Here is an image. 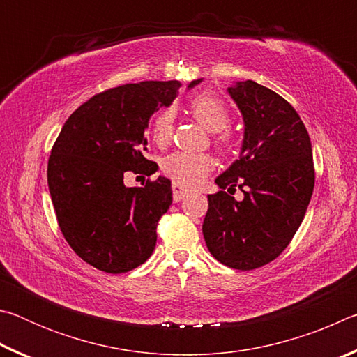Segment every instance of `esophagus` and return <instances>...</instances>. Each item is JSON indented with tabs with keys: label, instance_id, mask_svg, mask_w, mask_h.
Segmentation results:
<instances>
[{
	"label": "esophagus",
	"instance_id": "1",
	"mask_svg": "<svg viewBox=\"0 0 357 357\" xmlns=\"http://www.w3.org/2000/svg\"><path fill=\"white\" fill-rule=\"evenodd\" d=\"M172 190H173V200L176 203L183 200V198L187 195V189H184V187L178 183L172 184Z\"/></svg>",
	"mask_w": 357,
	"mask_h": 357
}]
</instances>
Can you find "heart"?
Wrapping results in <instances>:
<instances>
[{"label":"heart","instance_id":"1","mask_svg":"<svg viewBox=\"0 0 357 357\" xmlns=\"http://www.w3.org/2000/svg\"><path fill=\"white\" fill-rule=\"evenodd\" d=\"M189 110L192 116L200 123L204 129L209 132H217L214 135V144L217 149L227 151L231 144V137H229L225 129L229 126V112L220 98L214 94L202 93L192 98L189 102ZM174 126V114L172 108H164L155 114L151 126V134L153 140L159 146L172 140ZM214 160L209 154H195L185 153V151H176L170 155H167L162 162V172L168 178H172L174 183L183 185H197L213 172Z\"/></svg>","mask_w":357,"mask_h":357}]
</instances>
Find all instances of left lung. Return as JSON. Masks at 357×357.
<instances>
[{"mask_svg":"<svg viewBox=\"0 0 357 357\" xmlns=\"http://www.w3.org/2000/svg\"><path fill=\"white\" fill-rule=\"evenodd\" d=\"M228 93L243 113L244 140L239 159L215 179L220 190L208 195L203 236L217 261L250 271L291 243L310 203L315 168L309 132L282 96L252 80ZM236 185L245 193L241 202L227 195Z\"/></svg>","mask_w":357,"mask_h":357,"instance_id":"obj_1","label":"left lung"}]
</instances>
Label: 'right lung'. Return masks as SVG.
<instances>
[{
	"label": "right lung",
	"mask_w": 357,
	"mask_h": 357,
	"mask_svg": "<svg viewBox=\"0 0 357 357\" xmlns=\"http://www.w3.org/2000/svg\"><path fill=\"white\" fill-rule=\"evenodd\" d=\"M179 88L176 80L140 82L96 94L70 114L53 144L47 181L58 225L72 250L96 269L128 273L154 250L157 223L173 200L172 183L159 176L126 187L124 174L155 172L144 157V130Z\"/></svg>",
	"instance_id": "add662e5"
}]
</instances>
